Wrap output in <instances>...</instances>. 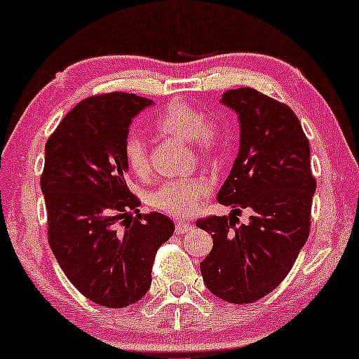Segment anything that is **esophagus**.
<instances>
[{"mask_svg": "<svg viewBox=\"0 0 359 359\" xmlns=\"http://www.w3.org/2000/svg\"><path fill=\"white\" fill-rule=\"evenodd\" d=\"M191 229H193V224H191V222H188V221H178V222H176V226H175L176 234H184V232H188Z\"/></svg>", "mask_w": 359, "mask_h": 359, "instance_id": "obj_1", "label": "esophagus"}]
</instances>
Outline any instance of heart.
<instances>
[{"instance_id": "heart-1", "label": "heart", "mask_w": 359, "mask_h": 359, "mask_svg": "<svg viewBox=\"0 0 359 359\" xmlns=\"http://www.w3.org/2000/svg\"><path fill=\"white\" fill-rule=\"evenodd\" d=\"M155 128L165 137L178 138L188 142L194 153L201 160H208L222 145L219 128L204 118V115L194 107L183 102H175L161 111L156 118ZM123 156L128 170L137 176H145L150 171V158L145 142L142 138H127L123 147ZM209 193V183L204 176L194 178L171 180L150 194V204L158 211L175 217H188L196 212Z\"/></svg>"}]
</instances>
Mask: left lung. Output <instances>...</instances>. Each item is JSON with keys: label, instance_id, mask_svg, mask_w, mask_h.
Here are the masks:
<instances>
[{"label": "left lung", "instance_id": "1", "mask_svg": "<svg viewBox=\"0 0 359 359\" xmlns=\"http://www.w3.org/2000/svg\"><path fill=\"white\" fill-rule=\"evenodd\" d=\"M221 104L236 111L239 153L217 201L229 216L199 219L212 249L199 264L209 292L229 304H252L271 293L290 272L310 232L316 181L310 143L290 107L250 87L227 90ZM251 211L235 227L233 214Z\"/></svg>", "mask_w": 359, "mask_h": 359}]
</instances>
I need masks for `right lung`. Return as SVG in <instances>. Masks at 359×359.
<instances>
[{
  "instance_id": "obj_1",
  "label": "right lung",
  "mask_w": 359,
  "mask_h": 359,
  "mask_svg": "<svg viewBox=\"0 0 359 359\" xmlns=\"http://www.w3.org/2000/svg\"><path fill=\"white\" fill-rule=\"evenodd\" d=\"M151 105L123 92L90 97L69 111L46 143L41 191L49 245L72 285L107 309L145 297L156 250L175 231L161 212L128 219L140 212V203L127 188L123 147L132 120Z\"/></svg>"
}]
</instances>
